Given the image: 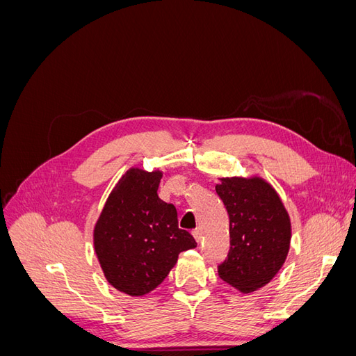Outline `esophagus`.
Listing matches in <instances>:
<instances>
[{"mask_svg":"<svg viewBox=\"0 0 356 356\" xmlns=\"http://www.w3.org/2000/svg\"><path fill=\"white\" fill-rule=\"evenodd\" d=\"M191 234H193V238L196 239V242H197V243L202 241V230H200L199 227L193 230V232H191Z\"/></svg>","mask_w":356,"mask_h":356,"instance_id":"obj_1","label":"esophagus"}]
</instances>
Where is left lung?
<instances>
[{
	"mask_svg": "<svg viewBox=\"0 0 356 356\" xmlns=\"http://www.w3.org/2000/svg\"><path fill=\"white\" fill-rule=\"evenodd\" d=\"M215 191L229 213L230 250L218 276L241 293L267 285L281 270L291 220L276 190L260 177L220 178Z\"/></svg>",
	"mask_w": 356,
	"mask_h": 356,
	"instance_id": "1",
	"label": "left lung"
}]
</instances>
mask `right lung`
<instances>
[{"label": "right lung", "instance_id": "right-lung-1", "mask_svg": "<svg viewBox=\"0 0 356 356\" xmlns=\"http://www.w3.org/2000/svg\"><path fill=\"white\" fill-rule=\"evenodd\" d=\"M161 170L131 168L118 179L93 229V246L111 286L132 297L157 288L182 251L196 248L178 229L174 204L157 195Z\"/></svg>", "mask_w": 356, "mask_h": 356}]
</instances>
